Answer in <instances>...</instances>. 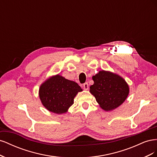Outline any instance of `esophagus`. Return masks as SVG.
<instances>
[{"mask_svg": "<svg viewBox=\"0 0 157 157\" xmlns=\"http://www.w3.org/2000/svg\"><path fill=\"white\" fill-rule=\"evenodd\" d=\"M88 88H89V86H88V84L87 82H85V83L83 84V88H84V90H87L88 89Z\"/></svg>", "mask_w": 157, "mask_h": 157, "instance_id": "obj_1", "label": "esophagus"}]
</instances>
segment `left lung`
<instances>
[{"instance_id": "8db88e82", "label": "left lung", "mask_w": 157, "mask_h": 157, "mask_svg": "<svg viewBox=\"0 0 157 157\" xmlns=\"http://www.w3.org/2000/svg\"><path fill=\"white\" fill-rule=\"evenodd\" d=\"M92 79L94 83L90 86V92L103 110L115 109L126 100L129 87L120 76L100 71Z\"/></svg>"}]
</instances>
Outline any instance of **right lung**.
Wrapping results in <instances>:
<instances>
[{"mask_svg": "<svg viewBox=\"0 0 157 157\" xmlns=\"http://www.w3.org/2000/svg\"><path fill=\"white\" fill-rule=\"evenodd\" d=\"M82 91L79 85L58 75L48 79L39 89L41 102L48 111L56 114L67 112L73 105L74 98Z\"/></svg>", "mask_w": 157, "mask_h": 157, "instance_id": "add662e5", "label": "right lung"}]
</instances>
